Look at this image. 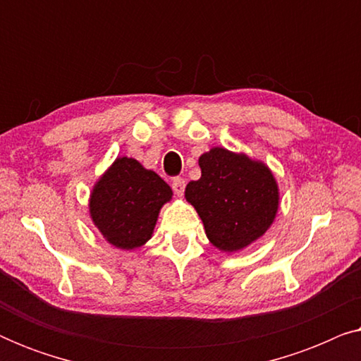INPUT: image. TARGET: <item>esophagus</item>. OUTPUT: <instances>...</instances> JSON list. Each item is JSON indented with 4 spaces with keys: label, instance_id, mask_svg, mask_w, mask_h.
Instances as JSON below:
<instances>
[{
    "label": "esophagus",
    "instance_id": "obj_1",
    "mask_svg": "<svg viewBox=\"0 0 361 361\" xmlns=\"http://www.w3.org/2000/svg\"><path fill=\"white\" fill-rule=\"evenodd\" d=\"M171 185H172V190H174V194L177 197H182V194H184V190H185V180L182 179V177H174Z\"/></svg>",
    "mask_w": 361,
    "mask_h": 361
}]
</instances>
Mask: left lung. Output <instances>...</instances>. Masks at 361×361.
<instances>
[{
	"label": "left lung",
	"mask_w": 361,
	"mask_h": 361,
	"mask_svg": "<svg viewBox=\"0 0 361 361\" xmlns=\"http://www.w3.org/2000/svg\"><path fill=\"white\" fill-rule=\"evenodd\" d=\"M199 166L200 179L187 184L185 199L204 221L210 243L231 253L263 236L279 207L269 167L225 147H212L199 157Z\"/></svg>",
	"instance_id": "8db88e82"
}]
</instances>
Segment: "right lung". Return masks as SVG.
<instances>
[{"instance_id": "add662e5", "label": "right lung", "mask_w": 361, "mask_h": 361, "mask_svg": "<svg viewBox=\"0 0 361 361\" xmlns=\"http://www.w3.org/2000/svg\"><path fill=\"white\" fill-rule=\"evenodd\" d=\"M171 199V187L154 171L118 157L93 187L90 216L108 243L135 250L151 238L161 207Z\"/></svg>"}]
</instances>
